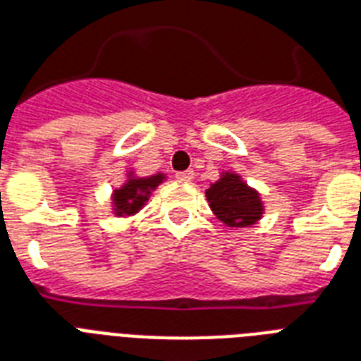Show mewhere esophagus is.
Returning <instances> with one entry per match:
<instances>
[{"label":"esophagus","mask_w":361,"mask_h":361,"mask_svg":"<svg viewBox=\"0 0 361 361\" xmlns=\"http://www.w3.org/2000/svg\"><path fill=\"white\" fill-rule=\"evenodd\" d=\"M192 178H195V172H192V170H185V172H178V174H176V180L181 181V183H189V181H192Z\"/></svg>","instance_id":"1"}]
</instances>
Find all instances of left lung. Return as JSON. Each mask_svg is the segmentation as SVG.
Segmentation results:
<instances>
[{
  "label": "left lung",
  "instance_id": "obj_1",
  "mask_svg": "<svg viewBox=\"0 0 361 361\" xmlns=\"http://www.w3.org/2000/svg\"><path fill=\"white\" fill-rule=\"evenodd\" d=\"M206 199L212 212L229 227H250L259 221L263 214L259 192L233 172H224L221 180L212 183L210 189H206Z\"/></svg>",
  "mask_w": 361,
  "mask_h": 361
}]
</instances>
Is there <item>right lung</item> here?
Returning <instances> with one entry per match:
<instances>
[{
  "label": "right lung",
  "mask_w": 361,
  "mask_h": 361,
  "mask_svg": "<svg viewBox=\"0 0 361 361\" xmlns=\"http://www.w3.org/2000/svg\"><path fill=\"white\" fill-rule=\"evenodd\" d=\"M164 176L157 174L151 178H130L121 189L114 191L115 216H132L147 202L151 191L155 189Z\"/></svg>",
  "instance_id": "obj_1"
}]
</instances>
